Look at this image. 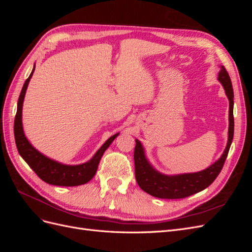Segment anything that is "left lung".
<instances>
[{
    "instance_id": "obj_1",
    "label": "left lung",
    "mask_w": 252,
    "mask_h": 252,
    "mask_svg": "<svg viewBox=\"0 0 252 252\" xmlns=\"http://www.w3.org/2000/svg\"><path fill=\"white\" fill-rule=\"evenodd\" d=\"M218 80L224 87L225 94L229 100V127H228V141L220 158L207 168L199 172L181 173L168 175L158 171L150 164L145 155L142 143L135 140L134 148V168L135 180L145 192L158 199H183L207 188L217 179L222 170L228 151L231 146L234 131L233 120V89L229 74L224 66L220 67Z\"/></svg>"
}]
</instances>
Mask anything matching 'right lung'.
Returning <instances> with one entry per match:
<instances>
[{"instance_id": "obj_1", "label": "right lung", "mask_w": 252, "mask_h": 252, "mask_svg": "<svg viewBox=\"0 0 252 252\" xmlns=\"http://www.w3.org/2000/svg\"><path fill=\"white\" fill-rule=\"evenodd\" d=\"M34 68L35 64L33 66L32 73H30L28 79L25 81L24 85H23L18 101L16 119H14V139H16L19 154L23 158V159L29 165L30 168L37 174V177L44 182L48 183V184L66 187L86 184V183H88L94 177V174L97 170L98 163H100L101 158L103 157L105 150L110 146V144L120 133H116L114 135L110 136V138L102 145V147L95 152L94 156L91 158L89 161L83 164L66 165L55 161V159L41 154V152L35 149L27 140L22 123L23 103H24V97L28 84L34 72Z\"/></svg>"}]
</instances>
